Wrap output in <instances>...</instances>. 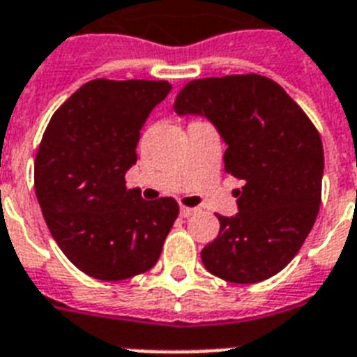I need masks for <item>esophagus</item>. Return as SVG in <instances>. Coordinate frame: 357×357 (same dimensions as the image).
<instances>
[{
  "instance_id": "1",
  "label": "esophagus",
  "mask_w": 357,
  "mask_h": 357,
  "mask_svg": "<svg viewBox=\"0 0 357 357\" xmlns=\"http://www.w3.org/2000/svg\"><path fill=\"white\" fill-rule=\"evenodd\" d=\"M193 214H197V208H190V206H181V216L182 218H190Z\"/></svg>"
}]
</instances>
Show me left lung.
Returning a JSON list of instances; mask_svg holds the SVG:
<instances>
[{
  "label": "left lung",
  "instance_id": "8db88e82",
  "mask_svg": "<svg viewBox=\"0 0 357 357\" xmlns=\"http://www.w3.org/2000/svg\"><path fill=\"white\" fill-rule=\"evenodd\" d=\"M216 124L225 171L238 181V212L218 214L204 268L231 283H259L294 259L319 216L324 149L317 126L273 79L231 74L188 82L173 104Z\"/></svg>",
  "mask_w": 357,
  "mask_h": 357
}]
</instances>
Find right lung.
<instances>
[{"label": "right lung", "instance_id": "1", "mask_svg": "<svg viewBox=\"0 0 357 357\" xmlns=\"http://www.w3.org/2000/svg\"><path fill=\"white\" fill-rule=\"evenodd\" d=\"M165 79L96 78L50 119L35 158V192L50 233L74 266L123 281L156 264L178 203L126 190L139 130L169 93Z\"/></svg>", "mask_w": 357, "mask_h": 357}]
</instances>
